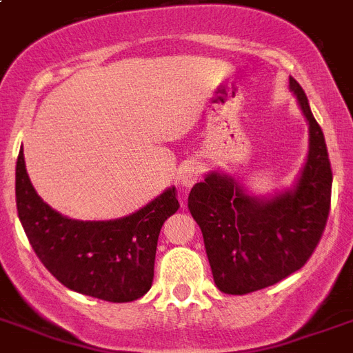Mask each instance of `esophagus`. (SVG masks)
I'll return each instance as SVG.
<instances>
[{"label":"esophagus","instance_id":"1","mask_svg":"<svg viewBox=\"0 0 353 353\" xmlns=\"http://www.w3.org/2000/svg\"><path fill=\"white\" fill-rule=\"evenodd\" d=\"M200 174H201L200 166L196 165V163H188V165L183 166L181 172H179V185H181L183 188L192 187V185L198 181Z\"/></svg>","mask_w":353,"mask_h":353}]
</instances>
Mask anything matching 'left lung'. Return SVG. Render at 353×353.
Listing matches in <instances>:
<instances>
[{
  "label": "left lung",
  "instance_id": "8db88e82",
  "mask_svg": "<svg viewBox=\"0 0 353 353\" xmlns=\"http://www.w3.org/2000/svg\"><path fill=\"white\" fill-rule=\"evenodd\" d=\"M309 125V150L292 187L257 196L224 172L211 170L188 194L200 225L214 285L225 294H248L300 270L326 228L332 166L324 133L300 83L289 77Z\"/></svg>",
  "mask_w": 353,
  "mask_h": 353
}]
</instances>
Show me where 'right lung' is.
<instances>
[{
  "label": "right lung",
  "instance_id": "1",
  "mask_svg": "<svg viewBox=\"0 0 353 353\" xmlns=\"http://www.w3.org/2000/svg\"><path fill=\"white\" fill-rule=\"evenodd\" d=\"M16 209L42 265L70 290L105 302H133L146 294L161 228L179 209L176 187L128 216L74 220L51 209L34 190L20 152Z\"/></svg>",
  "mask_w": 353,
  "mask_h": 353
}]
</instances>
